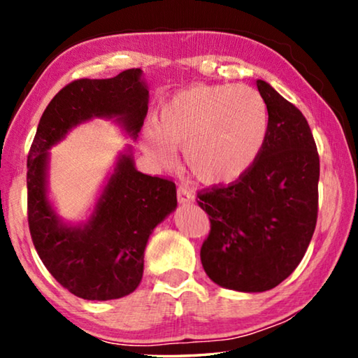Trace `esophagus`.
I'll use <instances>...</instances> for the list:
<instances>
[{
	"label": "esophagus",
	"instance_id": "obj_1",
	"mask_svg": "<svg viewBox=\"0 0 358 358\" xmlns=\"http://www.w3.org/2000/svg\"><path fill=\"white\" fill-rule=\"evenodd\" d=\"M178 194V202L180 203H192L194 202V196L189 189H186V187L180 186L177 189Z\"/></svg>",
	"mask_w": 358,
	"mask_h": 358
}]
</instances>
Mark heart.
<instances>
[{
	"mask_svg": "<svg viewBox=\"0 0 358 358\" xmlns=\"http://www.w3.org/2000/svg\"><path fill=\"white\" fill-rule=\"evenodd\" d=\"M268 136V110L248 85H192L162 102L142 148L171 166L175 148L194 180L205 186L235 183L256 164Z\"/></svg>",
	"mask_w": 358,
	"mask_h": 358,
	"instance_id": "heart-1",
	"label": "heart"
}]
</instances>
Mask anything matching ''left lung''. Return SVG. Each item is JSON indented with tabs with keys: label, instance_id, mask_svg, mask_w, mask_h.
<instances>
[{
	"label": "left lung",
	"instance_id": "8db88e82",
	"mask_svg": "<svg viewBox=\"0 0 358 358\" xmlns=\"http://www.w3.org/2000/svg\"><path fill=\"white\" fill-rule=\"evenodd\" d=\"M268 136L256 164L229 186L197 194L210 217L201 260L217 286L265 292L296 268L317 221L319 155L306 118L257 80Z\"/></svg>",
	"mask_w": 358,
	"mask_h": 358
}]
</instances>
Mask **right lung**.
<instances>
[{"mask_svg": "<svg viewBox=\"0 0 358 358\" xmlns=\"http://www.w3.org/2000/svg\"><path fill=\"white\" fill-rule=\"evenodd\" d=\"M148 112V88L141 69L112 78H80L58 92L42 113L28 155V224L33 243L52 276L85 300H113L142 281L143 252L157 224L177 208L171 180L138 172L129 145L82 224H66L47 196L50 153L76 126L113 120L137 138Z\"/></svg>", "mask_w": 358, "mask_h": 358, "instance_id": "1", "label": "right lung"}]
</instances>
